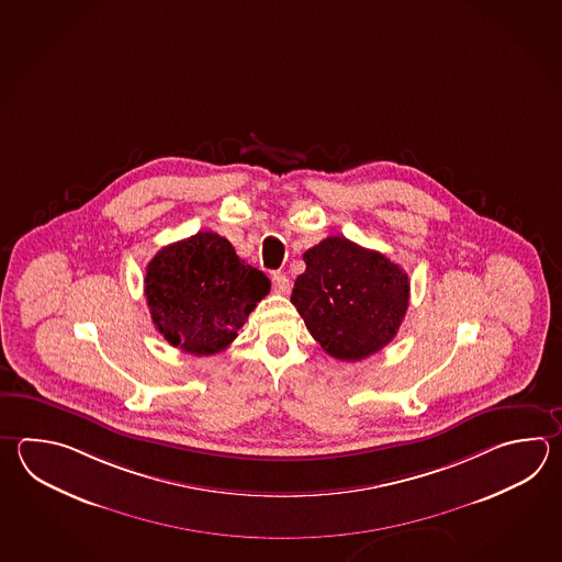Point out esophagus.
<instances>
[{"instance_id": "obj_1", "label": "esophagus", "mask_w": 562, "mask_h": 562, "mask_svg": "<svg viewBox=\"0 0 562 562\" xmlns=\"http://www.w3.org/2000/svg\"><path fill=\"white\" fill-rule=\"evenodd\" d=\"M272 286L276 294H288L290 292V278L284 272H274L272 274Z\"/></svg>"}]
</instances>
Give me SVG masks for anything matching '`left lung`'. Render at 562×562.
<instances>
[{
    "mask_svg": "<svg viewBox=\"0 0 562 562\" xmlns=\"http://www.w3.org/2000/svg\"><path fill=\"white\" fill-rule=\"evenodd\" d=\"M302 258L306 270L290 300L326 355L362 360L396 336L411 299L398 263L344 236L322 240Z\"/></svg>",
    "mask_w": 562,
    "mask_h": 562,
    "instance_id": "left-lung-1",
    "label": "left lung"
}]
</instances>
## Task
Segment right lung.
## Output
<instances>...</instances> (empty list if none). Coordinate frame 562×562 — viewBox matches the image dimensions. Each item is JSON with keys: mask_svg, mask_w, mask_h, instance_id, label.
I'll return each mask as SVG.
<instances>
[{"mask_svg": "<svg viewBox=\"0 0 562 562\" xmlns=\"http://www.w3.org/2000/svg\"><path fill=\"white\" fill-rule=\"evenodd\" d=\"M144 292L158 333L183 352L207 356L234 342L270 280L226 238L198 232L149 260Z\"/></svg>", "mask_w": 562, "mask_h": 562, "instance_id": "1", "label": "right lung"}]
</instances>
